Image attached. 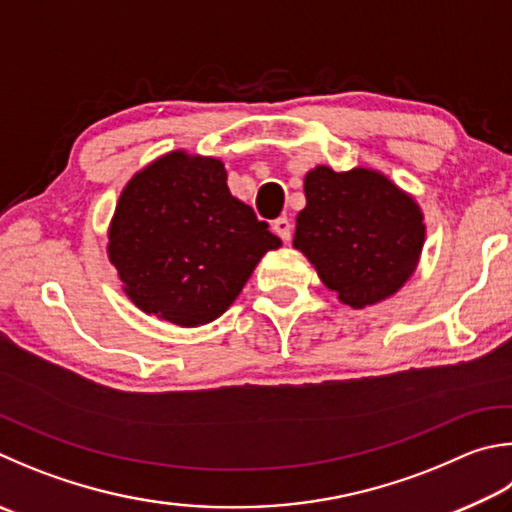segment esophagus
<instances>
[{
	"label": "esophagus",
	"instance_id": "obj_1",
	"mask_svg": "<svg viewBox=\"0 0 512 512\" xmlns=\"http://www.w3.org/2000/svg\"><path fill=\"white\" fill-rule=\"evenodd\" d=\"M273 232L284 241V244H288V241H291V221H288L286 217L275 219L273 221Z\"/></svg>",
	"mask_w": 512,
	"mask_h": 512
}]
</instances>
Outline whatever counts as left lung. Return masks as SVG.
Returning <instances> with one entry per match:
<instances>
[{
  "instance_id": "obj_1",
  "label": "left lung",
  "mask_w": 512,
  "mask_h": 512,
  "mask_svg": "<svg viewBox=\"0 0 512 512\" xmlns=\"http://www.w3.org/2000/svg\"><path fill=\"white\" fill-rule=\"evenodd\" d=\"M306 208L293 246L353 309L394 295L414 273L425 226L414 199L371 170L315 167L304 179Z\"/></svg>"
}]
</instances>
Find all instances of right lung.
Segmentation results:
<instances>
[{"instance_id": "obj_1", "label": "right lung", "mask_w": 512, "mask_h": 512, "mask_svg": "<svg viewBox=\"0 0 512 512\" xmlns=\"http://www.w3.org/2000/svg\"><path fill=\"white\" fill-rule=\"evenodd\" d=\"M273 248L280 239L232 197L221 161L183 152L127 183L109 230V259L132 302L179 327L217 320Z\"/></svg>"}]
</instances>
